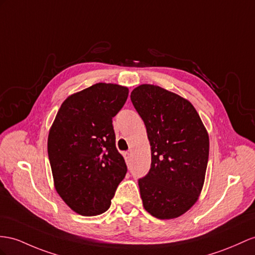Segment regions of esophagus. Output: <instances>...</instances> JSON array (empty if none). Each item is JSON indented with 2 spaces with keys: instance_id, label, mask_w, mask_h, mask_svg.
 I'll use <instances>...</instances> for the list:
<instances>
[{
  "instance_id": "obj_1",
  "label": "esophagus",
  "mask_w": 255,
  "mask_h": 255,
  "mask_svg": "<svg viewBox=\"0 0 255 255\" xmlns=\"http://www.w3.org/2000/svg\"><path fill=\"white\" fill-rule=\"evenodd\" d=\"M124 156H125V159H126V161H127V165H129V161H130V153H129V152L124 153Z\"/></svg>"
}]
</instances>
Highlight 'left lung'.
<instances>
[{
	"instance_id": "8db88e82",
	"label": "left lung",
	"mask_w": 255,
	"mask_h": 255,
	"mask_svg": "<svg viewBox=\"0 0 255 255\" xmlns=\"http://www.w3.org/2000/svg\"><path fill=\"white\" fill-rule=\"evenodd\" d=\"M130 99L151 145V169L139 180L143 207L160 220L179 218L198 200L205 183L207 129L190 101L156 85L135 87Z\"/></svg>"
}]
</instances>
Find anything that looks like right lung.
I'll return each instance as SVG.
<instances>
[{
	"label": "right lung",
	"instance_id": "add662e5",
	"mask_svg": "<svg viewBox=\"0 0 255 255\" xmlns=\"http://www.w3.org/2000/svg\"><path fill=\"white\" fill-rule=\"evenodd\" d=\"M128 93L125 86L107 83L78 91L63 101L49 129L47 151L56 191L85 217L106 212L126 175L112 119Z\"/></svg>",
	"mask_w": 255,
	"mask_h": 255
}]
</instances>
